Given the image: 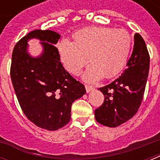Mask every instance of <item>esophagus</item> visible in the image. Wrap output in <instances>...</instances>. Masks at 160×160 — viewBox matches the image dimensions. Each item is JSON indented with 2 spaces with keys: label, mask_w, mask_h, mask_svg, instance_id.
I'll list each match as a JSON object with an SVG mask.
<instances>
[{
  "label": "esophagus",
  "mask_w": 160,
  "mask_h": 160,
  "mask_svg": "<svg viewBox=\"0 0 160 160\" xmlns=\"http://www.w3.org/2000/svg\"><path fill=\"white\" fill-rule=\"evenodd\" d=\"M85 90H86V92L87 93H90V91H92V90H94V87H93V86H91V85H85Z\"/></svg>",
  "instance_id": "obj_1"
}]
</instances>
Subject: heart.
Masks as SVG:
<instances>
[{
    "label": "heart",
    "instance_id": "1",
    "mask_svg": "<svg viewBox=\"0 0 160 160\" xmlns=\"http://www.w3.org/2000/svg\"><path fill=\"white\" fill-rule=\"evenodd\" d=\"M131 45V36L124 30L88 27L75 31L72 42L63 40L56 48L65 69L74 75H80L89 58L91 65L84 79L94 82L102 76L110 79L119 74L126 64Z\"/></svg>",
    "mask_w": 160,
    "mask_h": 160
}]
</instances>
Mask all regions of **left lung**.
Listing matches in <instances>:
<instances>
[{"mask_svg":"<svg viewBox=\"0 0 160 160\" xmlns=\"http://www.w3.org/2000/svg\"><path fill=\"white\" fill-rule=\"evenodd\" d=\"M132 55L127 69L109 85L100 88L105 100L95 110L98 123L117 127L136 114L141 105L149 70V55L144 39L134 35Z\"/></svg>","mask_w":160,"mask_h":160,"instance_id":"1","label":"left lung"}]
</instances>
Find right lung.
<instances>
[{
    "label": "right lung",
    "mask_w": 160,
    "mask_h": 160,
    "mask_svg": "<svg viewBox=\"0 0 160 160\" xmlns=\"http://www.w3.org/2000/svg\"><path fill=\"white\" fill-rule=\"evenodd\" d=\"M33 38L43 47L38 58L27 52V42ZM60 38L49 30L31 31L16 43L11 59V81L22 111L36 126L51 131L69 123L72 103L86 92L60 62L55 46Z\"/></svg>",
    "instance_id": "1"
}]
</instances>
